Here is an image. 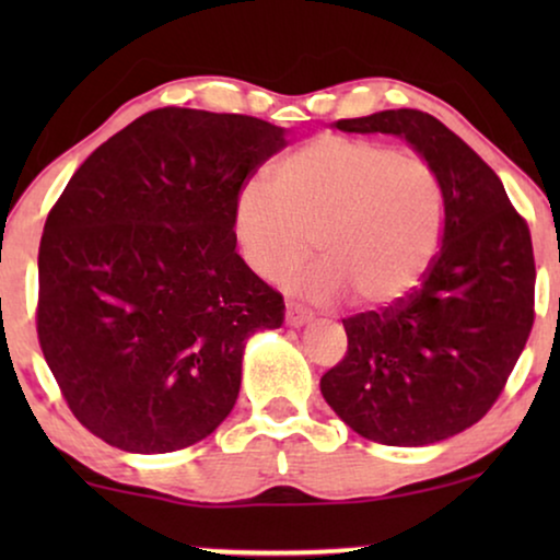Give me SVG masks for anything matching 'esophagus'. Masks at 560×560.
Instances as JSON below:
<instances>
[{
	"label": "esophagus",
	"mask_w": 560,
	"mask_h": 560,
	"mask_svg": "<svg viewBox=\"0 0 560 560\" xmlns=\"http://www.w3.org/2000/svg\"><path fill=\"white\" fill-rule=\"evenodd\" d=\"M311 318H313V313L308 308H303V305L295 303V301H288V305H285V320H288L290 326H305Z\"/></svg>",
	"instance_id": "1"
}]
</instances>
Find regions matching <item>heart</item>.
<instances>
[{
	"mask_svg": "<svg viewBox=\"0 0 560 560\" xmlns=\"http://www.w3.org/2000/svg\"><path fill=\"white\" fill-rule=\"evenodd\" d=\"M320 255L285 282L311 301L351 293L389 305L431 270L443 234V196L433 167L389 144L324 135L275 165L270 188L249 183L234 201L244 262L265 280Z\"/></svg>",
	"mask_w": 560,
	"mask_h": 560,
	"instance_id": "heart-1",
	"label": "heart"
}]
</instances>
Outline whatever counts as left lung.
<instances>
[{
    "instance_id": "left-lung-1",
    "label": "left lung",
    "mask_w": 560,
    "mask_h": 560,
    "mask_svg": "<svg viewBox=\"0 0 560 560\" xmlns=\"http://www.w3.org/2000/svg\"><path fill=\"white\" fill-rule=\"evenodd\" d=\"M336 129L408 140L439 178L443 234L412 293L343 318L347 354L320 393L374 443H439L487 416L523 354L535 320L530 229L492 167L431 114L387 109Z\"/></svg>"
}]
</instances>
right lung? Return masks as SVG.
Wrapping results in <instances>:
<instances>
[{
  "label": "right lung",
  "instance_id": "1",
  "mask_svg": "<svg viewBox=\"0 0 560 560\" xmlns=\"http://www.w3.org/2000/svg\"><path fill=\"white\" fill-rule=\"evenodd\" d=\"M247 114H142L73 173L37 255V339L68 408L98 439L167 454L217 431L244 343L282 295L236 255L234 201L285 148Z\"/></svg>",
  "mask_w": 560,
  "mask_h": 560
}]
</instances>
